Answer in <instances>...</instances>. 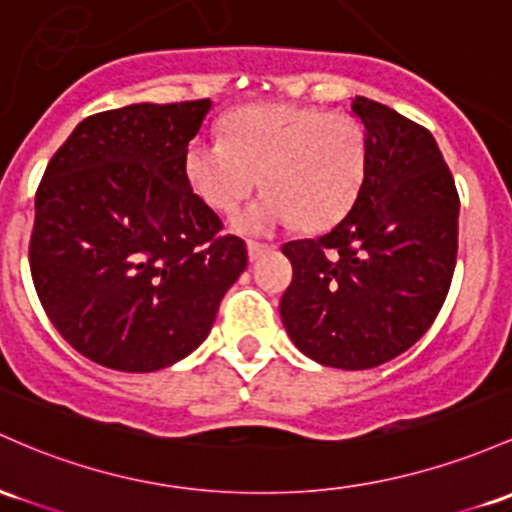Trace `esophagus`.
Listing matches in <instances>:
<instances>
[{
    "label": "esophagus",
    "mask_w": 512,
    "mask_h": 512,
    "mask_svg": "<svg viewBox=\"0 0 512 512\" xmlns=\"http://www.w3.org/2000/svg\"><path fill=\"white\" fill-rule=\"evenodd\" d=\"M272 250V245H265V243H257V240H247V257H250L252 262L257 260V257L262 255V252Z\"/></svg>",
    "instance_id": "34e87169"
}]
</instances>
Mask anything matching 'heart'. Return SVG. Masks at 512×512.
Returning <instances> with one entry per match:
<instances>
[{
    "instance_id": "obj_1",
    "label": "heart",
    "mask_w": 512,
    "mask_h": 512,
    "mask_svg": "<svg viewBox=\"0 0 512 512\" xmlns=\"http://www.w3.org/2000/svg\"><path fill=\"white\" fill-rule=\"evenodd\" d=\"M184 179L213 211L230 213L262 174L267 192L235 218L243 233L299 221L325 228L355 204L367 172V136L355 116L299 104H255L223 119V138L184 150Z\"/></svg>"
}]
</instances>
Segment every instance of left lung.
Masks as SVG:
<instances>
[{"label": "left lung", "mask_w": 512, "mask_h": 512, "mask_svg": "<svg viewBox=\"0 0 512 512\" xmlns=\"http://www.w3.org/2000/svg\"><path fill=\"white\" fill-rule=\"evenodd\" d=\"M352 111L367 136L362 189L333 230L282 247L294 279L279 313L306 357L372 369L423 338L447 299L459 194L428 128L364 97Z\"/></svg>", "instance_id": "left-lung-1"}]
</instances>
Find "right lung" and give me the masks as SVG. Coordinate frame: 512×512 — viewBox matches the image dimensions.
<instances>
[{"mask_svg": "<svg viewBox=\"0 0 512 512\" xmlns=\"http://www.w3.org/2000/svg\"><path fill=\"white\" fill-rule=\"evenodd\" d=\"M211 99L131 104L77 123L36 192L28 262L58 333L101 367L157 372L192 355L247 247L184 179Z\"/></svg>", "mask_w": 512, "mask_h": 512, "instance_id": "right-lung-1", "label": "right lung"}]
</instances>
